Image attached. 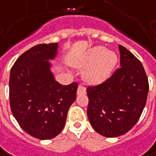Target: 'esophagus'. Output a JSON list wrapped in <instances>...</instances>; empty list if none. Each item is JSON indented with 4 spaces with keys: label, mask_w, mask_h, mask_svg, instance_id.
Listing matches in <instances>:
<instances>
[{
    "label": "esophagus",
    "mask_w": 156,
    "mask_h": 156,
    "mask_svg": "<svg viewBox=\"0 0 156 156\" xmlns=\"http://www.w3.org/2000/svg\"><path fill=\"white\" fill-rule=\"evenodd\" d=\"M85 88L83 87V85H78V90H77V94L78 95H81V94H84L85 93Z\"/></svg>",
    "instance_id": "esophagus-1"
}]
</instances>
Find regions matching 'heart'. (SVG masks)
I'll return each mask as SVG.
<instances>
[{
  "mask_svg": "<svg viewBox=\"0 0 156 156\" xmlns=\"http://www.w3.org/2000/svg\"><path fill=\"white\" fill-rule=\"evenodd\" d=\"M116 63L117 56L114 51H106L103 46H96L73 62V66L86 67L83 73V78L88 83L95 85L104 83L110 78Z\"/></svg>",
  "mask_w": 156,
  "mask_h": 156,
  "instance_id": "1",
  "label": "heart"
}]
</instances>
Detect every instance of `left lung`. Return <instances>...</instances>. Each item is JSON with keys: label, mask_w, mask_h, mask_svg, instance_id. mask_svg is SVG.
Wrapping results in <instances>:
<instances>
[{"label": "left lung", "mask_w": 156, "mask_h": 156, "mask_svg": "<svg viewBox=\"0 0 156 156\" xmlns=\"http://www.w3.org/2000/svg\"><path fill=\"white\" fill-rule=\"evenodd\" d=\"M120 66L105 82L87 88V116L105 137L126 134L136 123L148 98V81L142 63L119 46Z\"/></svg>", "instance_id": "left-lung-1"}]
</instances>
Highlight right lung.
<instances>
[{
	"mask_svg": "<svg viewBox=\"0 0 156 156\" xmlns=\"http://www.w3.org/2000/svg\"><path fill=\"white\" fill-rule=\"evenodd\" d=\"M58 44H41L19 57L10 71L9 98L14 118L33 137L49 140L64 129L78 83L62 85L51 72Z\"/></svg>",
	"mask_w": 156,
	"mask_h": 156,
	"instance_id": "1",
	"label": "right lung"
}]
</instances>
